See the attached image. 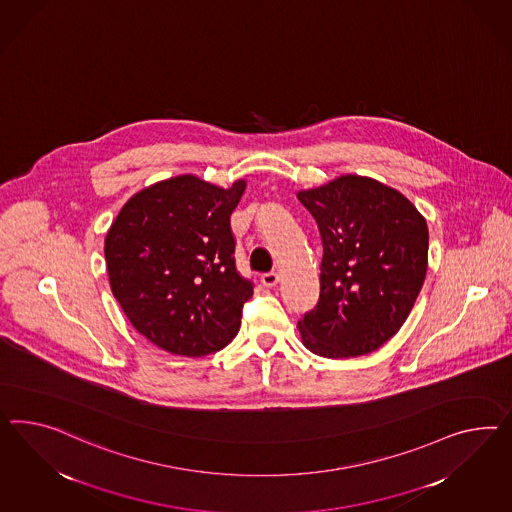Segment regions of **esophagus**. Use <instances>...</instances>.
Wrapping results in <instances>:
<instances>
[{
    "mask_svg": "<svg viewBox=\"0 0 512 512\" xmlns=\"http://www.w3.org/2000/svg\"><path fill=\"white\" fill-rule=\"evenodd\" d=\"M261 283H263L264 287L272 289V287H276L277 283H279V276H277L276 272L263 274V277H261Z\"/></svg>",
    "mask_w": 512,
    "mask_h": 512,
    "instance_id": "34e87169",
    "label": "esophagus"
}]
</instances>
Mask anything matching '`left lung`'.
Segmentation results:
<instances>
[{"mask_svg":"<svg viewBox=\"0 0 512 512\" xmlns=\"http://www.w3.org/2000/svg\"><path fill=\"white\" fill-rule=\"evenodd\" d=\"M296 197L322 238L320 298L298 322L313 354L374 352L401 330L429 266V227L410 199L371 177L341 175Z\"/></svg>","mask_w":512,"mask_h":512,"instance_id":"obj_1","label":"left lung"}]
</instances>
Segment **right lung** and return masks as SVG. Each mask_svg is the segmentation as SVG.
I'll return each instance as SVG.
<instances>
[{
	"mask_svg": "<svg viewBox=\"0 0 512 512\" xmlns=\"http://www.w3.org/2000/svg\"><path fill=\"white\" fill-rule=\"evenodd\" d=\"M246 180L220 188L195 175L132 195L104 240L113 296L152 345L201 358L235 339L253 296L236 272L231 214Z\"/></svg>",
	"mask_w": 512,
	"mask_h": 512,
	"instance_id": "add662e5",
	"label": "right lung"
}]
</instances>
